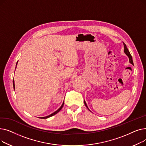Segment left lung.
Wrapping results in <instances>:
<instances>
[{
  "instance_id": "8db88e82",
  "label": "left lung",
  "mask_w": 146,
  "mask_h": 146,
  "mask_svg": "<svg viewBox=\"0 0 146 146\" xmlns=\"http://www.w3.org/2000/svg\"><path fill=\"white\" fill-rule=\"evenodd\" d=\"M123 44H124V53H125V54L128 57V58H129V63H131V64H132L133 65H134V64H133V58H132V56H131V55L130 54V52H129V51H128V48H127V46H126L125 44L123 42ZM84 103H85V106L87 107V108L89 110V109L88 108V106H87V104H86V103L85 101H84ZM89 111H90V110H89Z\"/></svg>"
}]
</instances>
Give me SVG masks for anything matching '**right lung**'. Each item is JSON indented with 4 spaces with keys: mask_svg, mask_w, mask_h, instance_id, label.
Here are the masks:
<instances>
[{
    "mask_svg": "<svg viewBox=\"0 0 146 146\" xmlns=\"http://www.w3.org/2000/svg\"><path fill=\"white\" fill-rule=\"evenodd\" d=\"M17 64H18V62L17 63ZM16 68H17V66H16ZM13 88H14V89H15V82H14V80H13ZM63 105H64V102H63V104L61 105V106L60 107V108L56 111H55L54 112H53L52 113H51V114H50V115H48V116H47V117H40V118H42V119H45V118H49V117H52V116H53V115H54L55 114H56L57 113H58L61 109H62V108H63Z\"/></svg>",
    "mask_w": 146,
    "mask_h": 146,
    "instance_id": "1",
    "label": "right lung"
}]
</instances>
